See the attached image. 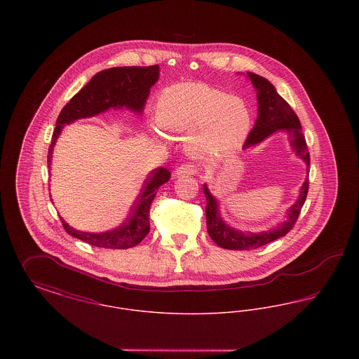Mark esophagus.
I'll return each instance as SVG.
<instances>
[{"label": "esophagus", "instance_id": "obj_1", "mask_svg": "<svg viewBox=\"0 0 359 359\" xmlns=\"http://www.w3.org/2000/svg\"><path fill=\"white\" fill-rule=\"evenodd\" d=\"M196 173V167L192 164H182L180 167L176 168L175 176L176 177H183V176H191Z\"/></svg>", "mask_w": 359, "mask_h": 359}]
</instances>
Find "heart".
I'll use <instances>...</instances> for the list:
<instances>
[{
	"instance_id": "obj_1",
	"label": "heart",
	"mask_w": 359,
	"mask_h": 359,
	"mask_svg": "<svg viewBox=\"0 0 359 359\" xmlns=\"http://www.w3.org/2000/svg\"><path fill=\"white\" fill-rule=\"evenodd\" d=\"M156 121L171 136H187L189 154L214 157L238 148L249 133L252 118L239 97L202 83H182L160 95Z\"/></svg>"
}]
</instances>
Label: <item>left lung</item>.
<instances>
[{"mask_svg":"<svg viewBox=\"0 0 359 359\" xmlns=\"http://www.w3.org/2000/svg\"><path fill=\"white\" fill-rule=\"evenodd\" d=\"M252 83L256 87L257 101H258V117L253 129L248 135L243 148H250L257 145L258 142L264 141L266 137L273 135L277 130H285L290 136V142L292 149L296 154L304 160L307 164V172H309V152H308L306 137L303 135L302 125L296 113L292 110L288 102L278 95L274 86L253 72H248ZM308 187L309 182L306 179L304 184L300 189L299 199L292 205L288 212L287 219L272 230L259 231V233H250V231H241L233 229L223 222L217 199L210 194L207 186H203V192L205 195V221H207V231L211 239L223 249L229 250H250L264 246L269 242L284 237L293 229L294 223L297 221L302 207L307 199Z\"/></svg>","mask_w":359,"mask_h":359,"instance_id":"obj_1","label":"left lung"}]
</instances>
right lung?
<instances>
[{
	"instance_id": "right-lung-1",
	"label": "right lung",
	"mask_w": 359,
	"mask_h": 359,
	"mask_svg": "<svg viewBox=\"0 0 359 359\" xmlns=\"http://www.w3.org/2000/svg\"><path fill=\"white\" fill-rule=\"evenodd\" d=\"M160 69L157 65L148 67H113L97 72L87 85L76 93L62 109L56 128L52 135L47 163L51 165L53 145L62 133L63 126L79 118L94 117L109 109L126 107L140 113L144 110L151 87L157 82ZM171 172L167 168H156L147 179L137 196L132 212L123 224L104 233H86L69 227L62 218L65 230L69 236L97 248L129 249L138 245L149 233V208L157 194V188L167 183Z\"/></svg>"
}]
</instances>
